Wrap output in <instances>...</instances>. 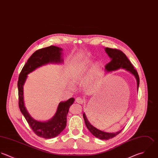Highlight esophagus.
Masks as SVG:
<instances>
[{
  "label": "esophagus",
  "mask_w": 158,
  "mask_h": 158,
  "mask_svg": "<svg viewBox=\"0 0 158 158\" xmlns=\"http://www.w3.org/2000/svg\"><path fill=\"white\" fill-rule=\"evenodd\" d=\"M75 101H76V102H77V103H78V104H82L83 103V99H82V98H80V97H78V98H77L76 99H75Z\"/></svg>",
  "instance_id": "obj_1"
}]
</instances>
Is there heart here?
<instances>
[{"label":"heart","mask_w":158,"mask_h":158,"mask_svg":"<svg viewBox=\"0 0 158 158\" xmlns=\"http://www.w3.org/2000/svg\"><path fill=\"white\" fill-rule=\"evenodd\" d=\"M92 65L91 61L89 60H86L81 63L78 64L74 68L72 72V78L74 81H77L78 80H81L85 74L88 72L91 66ZM100 67L99 65H96L93 69V73H98L99 72Z\"/></svg>","instance_id":"b5f03b06"}]
</instances>
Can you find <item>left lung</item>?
<instances>
[{"mask_svg": "<svg viewBox=\"0 0 158 158\" xmlns=\"http://www.w3.org/2000/svg\"><path fill=\"white\" fill-rule=\"evenodd\" d=\"M105 52L108 54V55L111 59V60L105 65V70L107 72H111L113 70L119 69L120 68L125 69L126 70L130 72L131 73H132L135 76L137 80V89H139V83H140L139 74L137 70L134 69V66L132 65L130 60L128 59V58L126 56V54L119 50L113 49L110 48H106ZM83 118L85 120V124L87 128L88 129V130L96 137L102 140H108L110 139H112L114 137L116 136L118 134H119L123 130L122 129L115 133L105 132L98 129L97 128L94 127L93 125H91L90 123L88 121L85 113H83Z\"/></svg>", "mask_w": 158, "mask_h": 158, "instance_id": "8db88e82", "label": "left lung"}]
</instances>
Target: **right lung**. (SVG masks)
<instances>
[{
    "mask_svg": "<svg viewBox=\"0 0 158 158\" xmlns=\"http://www.w3.org/2000/svg\"><path fill=\"white\" fill-rule=\"evenodd\" d=\"M60 48L50 46L39 49L35 52L28 59L19 73L18 81V104L20 111L24 115L33 132L39 137L44 139H52L58 135L65 127L67 115L69 109L75 99L70 98L67 101L59 104L57 111L52 119L47 122H41L34 119L27 111L23 100V85L27 78V75L35 69L48 64L60 63L63 61L61 58Z\"/></svg>",
    "mask_w": 158,
    "mask_h": 158,
    "instance_id": "right-lung-1",
    "label": "right lung"
}]
</instances>
